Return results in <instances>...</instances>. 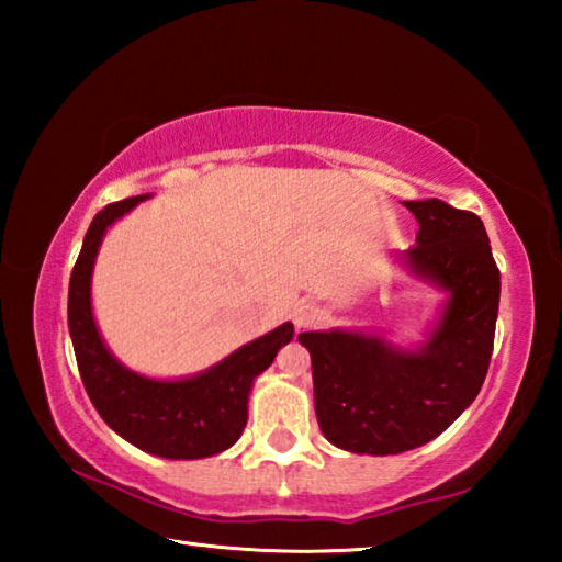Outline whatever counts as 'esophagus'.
<instances>
[{
  "mask_svg": "<svg viewBox=\"0 0 562 562\" xmlns=\"http://www.w3.org/2000/svg\"><path fill=\"white\" fill-rule=\"evenodd\" d=\"M292 319H294V327L297 329H304V327H315L319 325L322 319H325V312H322L317 304H297L292 312Z\"/></svg>",
  "mask_w": 562,
  "mask_h": 562,
  "instance_id": "34e87169",
  "label": "esophagus"
}]
</instances>
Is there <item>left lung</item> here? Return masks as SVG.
<instances>
[{"mask_svg":"<svg viewBox=\"0 0 562 562\" xmlns=\"http://www.w3.org/2000/svg\"><path fill=\"white\" fill-rule=\"evenodd\" d=\"M418 223L402 260L446 292L426 339L402 347L361 329L302 331L312 357L315 412L329 443L394 456L443 434L479 396L496 335L501 272L481 217L443 201H406Z\"/></svg>","mask_w":562,"mask_h":562,"instance_id":"8db88e82","label":"left lung"}]
</instances>
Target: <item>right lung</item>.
Returning a JSON list of instances; mask_svg holds the SVG:
<instances>
[{
	"instance_id": "1",
	"label": "right lung",
	"mask_w": 562,
	"mask_h": 562,
	"mask_svg": "<svg viewBox=\"0 0 562 562\" xmlns=\"http://www.w3.org/2000/svg\"><path fill=\"white\" fill-rule=\"evenodd\" d=\"M146 198L150 195L106 205L83 237L69 282V335L76 364L91 404L121 439L160 459H207L240 439L255 379L272 364L284 345H290L294 327L292 322H284L205 372L183 379H154L121 364L93 319L91 278L103 235Z\"/></svg>"
}]
</instances>
